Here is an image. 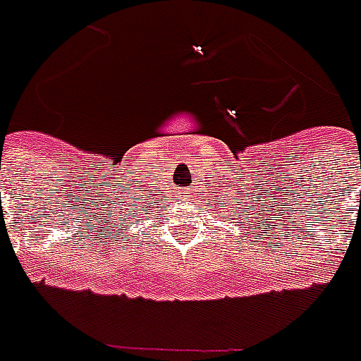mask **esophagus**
Returning <instances> with one entry per match:
<instances>
[{
	"label": "esophagus",
	"instance_id": "obj_1",
	"mask_svg": "<svg viewBox=\"0 0 361 361\" xmlns=\"http://www.w3.org/2000/svg\"><path fill=\"white\" fill-rule=\"evenodd\" d=\"M191 197V191L189 189H181V199H189Z\"/></svg>",
	"mask_w": 361,
	"mask_h": 361
}]
</instances>
